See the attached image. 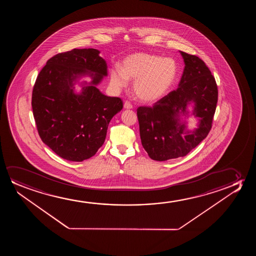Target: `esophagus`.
<instances>
[{
	"mask_svg": "<svg viewBox=\"0 0 256 256\" xmlns=\"http://www.w3.org/2000/svg\"><path fill=\"white\" fill-rule=\"evenodd\" d=\"M123 108H124V109H132L133 108V106L131 105V103H130V102H126L124 103Z\"/></svg>",
	"mask_w": 256,
	"mask_h": 256,
	"instance_id": "obj_1",
	"label": "esophagus"
}]
</instances>
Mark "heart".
I'll list each match as a JSON object with an SVG mask.
<instances>
[{
  "label": "heart",
  "instance_id": "heart-1",
  "mask_svg": "<svg viewBox=\"0 0 256 256\" xmlns=\"http://www.w3.org/2000/svg\"><path fill=\"white\" fill-rule=\"evenodd\" d=\"M178 66L172 58H161L150 53L137 52L125 56L120 70L112 68L110 84L116 91L134 81L133 91L144 103H154L161 100L175 81Z\"/></svg>",
  "mask_w": 256,
  "mask_h": 256
}]
</instances>
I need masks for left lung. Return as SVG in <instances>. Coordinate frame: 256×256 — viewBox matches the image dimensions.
Wrapping results in <instances>:
<instances>
[{
  "label": "left lung",
  "mask_w": 256,
  "mask_h": 256,
  "mask_svg": "<svg viewBox=\"0 0 256 256\" xmlns=\"http://www.w3.org/2000/svg\"><path fill=\"white\" fill-rule=\"evenodd\" d=\"M179 52L184 69L178 89L152 108L137 109L142 147L156 161L184 156L196 148L210 132L217 106V84L206 64L198 56ZM189 116L197 120L192 130L186 126Z\"/></svg>",
  "instance_id": "1"
}]
</instances>
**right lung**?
I'll list each match as a JSON object with an SVG mask.
<instances>
[{
    "mask_svg": "<svg viewBox=\"0 0 256 256\" xmlns=\"http://www.w3.org/2000/svg\"><path fill=\"white\" fill-rule=\"evenodd\" d=\"M96 49H74L47 61L36 78L32 110L44 144L60 158L82 162L102 147L108 124L122 109V100L97 88L108 66ZM88 77L89 82L82 80ZM78 84L81 91L78 92Z\"/></svg>",
    "mask_w": 256,
    "mask_h": 256,
    "instance_id": "1",
    "label": "right lung"
}]
</instances>
